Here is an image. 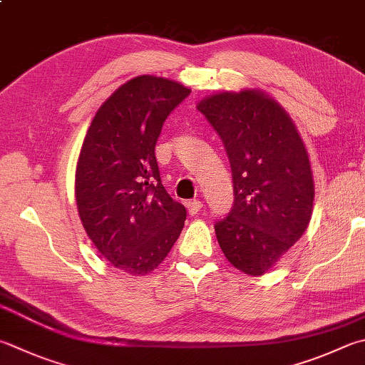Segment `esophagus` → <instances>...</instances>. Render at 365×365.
<instances>
[{
    "mask_svg": "<svg viewBox=\"0 0 365 365\" xmlns=\"http://www.w3.org/2000/svg\"><path fill=\"white\" fill-rule=\"evenodd\" d=\"M185 206H187L189 215L194 216V215H197V212L203 208V202H200V200H189V202H185Z\"/></svg>",
    "mask_w": 365,
    "mask_h": 365,
    "instance_id": "obj_1",
    "label": "esophagus"
}]
</instances>
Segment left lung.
I'll use <instances>...</instances> for the list:
<instances>
[{"mask_svg":"<svg viewBox=\"0 0 365 365\" xmlns=\"http://www.w3.org/2000/svg\"><path fill=\"white\" fill-rule=\"evenodd\" d=\"M229 157L233 206L215 230L229 262L264 274L304 235L314 185L307 149L278 103L256 91L198 103Z\"/></svg>","mask_w":365,"mask_h":365,"instance_id":"left-lung-1","label":"left lung"}]
</instances>
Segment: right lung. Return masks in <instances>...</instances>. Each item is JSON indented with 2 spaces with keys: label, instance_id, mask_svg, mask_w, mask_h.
I'll return each instance as SVG.
<instances>
[{
  "label": "right lung",
  "instance_id": "add662e5",
  "mask_svg": "<svg viewBox=\"0 0 365 365\" xmlns=\"http://www.w3.org/2000/svg\"><path fill=\"white\" fill-rule=\"evenodd\" d=\"M187 87L138 76L103 103L76 170L82 225L103 257L130 274L153 272L180 237L187 212L165 190L155 144Z\"/></svg>",
  "mask_w": 365,
  "mask_h": 365
}]
</instances>
